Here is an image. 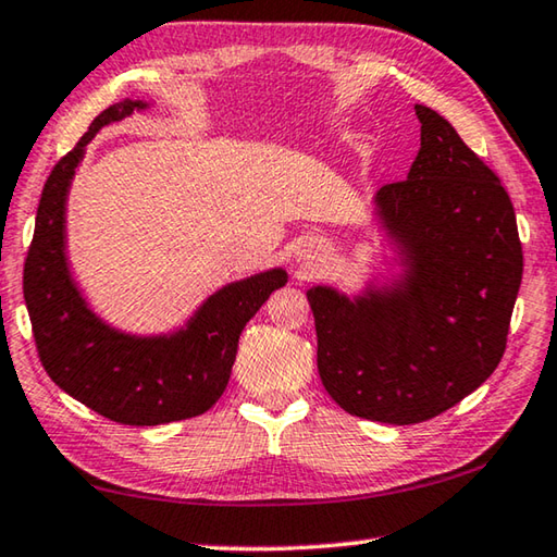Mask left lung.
<instances>
[{"mask_svg": "<svg viewBox=\"0 0 557 557\" xmlns=\"http://www.w3.org/2000/svg\"><path fill=\"white\" fill-rule=\"evenodd\" d=\"M405 182L375 194V219L400 275L348 297L307 289L317 369L356 418L414 425L474 393L502 361L523 250L498 176L425 106Z\"/></svg>", "mask_w": 557, "mask_h": 557, "instance_id": "8db88e82", "label": "left lung"}]
</instances>
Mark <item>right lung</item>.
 <instances>
[{
	"label": "right lung",
	"instance_id": "add662e5",
	"mask_svg": "<svg viewBox=\"0 0 557 557\" xmlns=\"http://www.w3.org/2000/svg\"><path fill=\"white\" fill-rule=\"evenodd\" d=\"M145 108L143 100H122L102 110L78 145L53 166L24 262V299L46 373L102 418L137 428L209 410L228 385L245 324L287 282L282 268L231 282L172 334H127L92 312L65 256L69 188L90 139L110 122Z\"/></svg>",
	"mask_w": 557,
	"mask_h": 557
}]
</instances>
